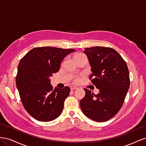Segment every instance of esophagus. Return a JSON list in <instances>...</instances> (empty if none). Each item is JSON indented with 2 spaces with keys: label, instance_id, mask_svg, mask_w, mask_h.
<instances>
[{
  "label": "esophagus",
  "instance_id": "esophagus-1",
  "mask_svg": "<svg viewBox=\"0 0 146 146\" xmlns=\"http://www.w3.org/2000/svg\"><path fill=\"white\" fill-rule=\"evenodd\" d=\"M70 90H74L77 89V87H76V86H71L70 87Z\"/></svg>",
  "mask_w": 146,
  "mask_h": 146
}]
</instances>
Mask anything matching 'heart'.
I'll use <instances>...</instances> for the list:
<instances>
[{
	"label": "heart",
	"instance_id": "b5f03b06",
	"mask_svg": "<svg viewBox=\"0 0 146 146\" xmlns=\"http://www.w3.org/2000/svg\"><path fill=\"white\" fill-rule=\"evenodd\" d=\"M85 56V55H83V54H76V55H75L74 58H75V60H76V59H77L78 58H80V57H82V56ZM78 80V77H76V78H75V80L74 81L75 82H77Z\"/></svg>",
	"mask_w": 146,
	"mask_h": 146
}]
</instances>
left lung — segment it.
<instances>
[{
  "instance_id": "left-lung-1",
  "label": "left lung",
  "mask_w": 146,
  "mask_h": 146,
  "mask_svg": "<svg viewBox=\"0 0 146 146\" xmlns=\"http://www.w3.org/2000/svg\"><path fill=\"white\" fill-rule=\"evenodd\" d=\"M83 52L91 67L90 79L99 93L95 95L85 88V96L80 103L82 111L94 121H108L118 113L124 102L130 86L129 69L112 48L92 47L85 48Z\"/></svg>"
}]
</instances>
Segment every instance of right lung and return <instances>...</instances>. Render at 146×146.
Wrapping results in <instances>:
<instances>
[{"label":"right lung","instance_id":"add662e5","mask_svg":"<svg viewBox=\"0 0 146 146\" xmlns=\"http://www.w3.org/2000/svg\"><path fill=\"white\" fill-rule=\"evenodd\" d=\"M74 49L53 47H35L20 61L16 83L24 107L38 121L47 122L58 117L70 88L53 89L50 77L59 70L61 63Z\"/></svg>","mask_w":146,"mask_h":146}]
</instances>
